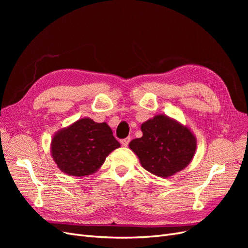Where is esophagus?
Instances as JSON below:
<instances>
[{
  "instance_id": "esophagus-1",
  "label": "esophagus",
  "mask_w": 248,
  "mask_h": 248,
  "mask_svg": "<svg viewBox=\"0 0 248 248\" xmlns=\"http://www.w3.org/2000/svg\"><path fill=\"white\" fill-rule=\"evenodd\" d=\"M120 141H121V144H122L123 147H127V146H128V144H129V141H130V138L123 139V140H121Z\"/></svg>"
}]
</instances>
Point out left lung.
<instances>
[{
    "label": "left lung",
    "instance_id": "1",
    "mask_svg": "<svg viewBox=\"0 0 248 248\" xmlns=\"http://www.w3.org/2000/svg\"><path fill=\"white\" fill-rule=\"evenodd\" d=\"M142 137L129 148L141 167L153 175L168 178L188 166L196 154L197 139L187 126L164 115H157L140 126Z\"/></svg>",
    "mask_w": 248,
    "mask_h": 248
}]
</instances>
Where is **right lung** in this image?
<instances>
[{"mask_svg":"<svg viewBox=\"0 0 248 248\" xmlns=\"http://www.w3.org/2000/svg\"><path fill=\"white\" fill-rule=\"evenodd\" d=\"M119 147L120 142L106 122L96 123L84 118L56 132L50 153L65 174L82 177L98 170L108 155Z\"/></svg>","mask_w":248,"mask_h":248,"instance_id":"add662e5","label":"right lung"}]
</instances>
